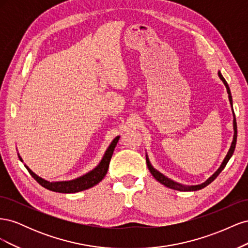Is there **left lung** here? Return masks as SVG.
<instances>
[{
	"label": "left lung",
	"instance_id": "8db88e82",
	"mask_svg": "<svg viewBox=\"0 0 248 248\" xmlns=\"http://www.w3.org/2000/svg\"><path fill=\"white\" fill-rule=\"evenodd\" d=\"M218 77H219V78H220V79L223 81L224 86H226V88H227V91H228V94H229L230 103H231V104H232V95H231V90H230V88H229V85H228L227 80L223 78V77L221 76V73H220V72H218ZM232 114H234V131H235V133H234V140H232V146H231V148H230V150H229V152H228V155L226 156V158H224L223 162L221 163L220 168H219L218 170H216V172H214V174H213L211 177H210L205 183L200 184V185H196V186H187V187H186V186H183V185H181V184H179V183H176V182H174V181H171V180H170L169 178H167L166 176H163V175L161 174V172H159L158 170H156L151 166V163H150L149 159L147 158V166H148V169H149L150 172H151V174L153 175V177L157 180V181L160 182V183H161V184H163L164 186L169 187V188L176 189V190H183V191H191V190H192V191H194V190H199V189L204 188V187H206L207 185H209V184L211 183L212 181H214V180L217 178V176H218V175L220 174L221 170H222L224 168H226L228 161L230 160V158L232 157V153H234V151H235L236 142H237V122H236V118H235V112H234V109H232Z\"/></svg>",
	"mask_w": 248,
	"mask_h": 248
}]
</instances>
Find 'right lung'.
I'll return each mask as SVG.
<instances>
[{"instance_id": "1", "label": "right lung", "mask_w": 248, "mask_h": 248, "mask_svg": "<svg viewBox=\"0 0 248 248\" xmlns=\"http://www.w3.org/2000/svg\"><path fill=\"white\" fill-rule=\"evenodd\" d=\"M120 137H117L114 140L111 141V144L108 148L106 154H104L101 162L93 170H91L88 174L81 176L78 179L71 180V181H61V182H48L46 180H44L40 177L37 176L36 174L30 170L27 166H25L28 170V171L31 174V176L38 182L42 187L46 188L48 190L55 191V192H61V193H74L91 188L94 185L98 184L101 180L106 177L108 167H109V161L114 153V150L117 146V142L119 140ZM19 159L21 160L20 156ZM22 161V160H21Z\"/></svg>"}]
</instances>
